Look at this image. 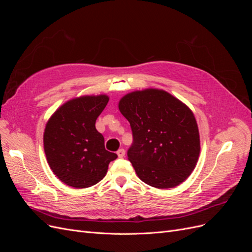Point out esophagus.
Wrapping results in <instances>:
<instances>
[{"instance_id": "obj_1", "label": "esophagus", "mask_w": 252, "mask_h": 252, "mask_svg": "<svg viewBox=\"0 0 252 252\" xmlns=\"http://www.w3.org/2000/svg\"><path fill=\"white\" fill-rule=\"evenodd\" d=\"M117 154H118L119 158H124V157H125V149H123V148L119 149Z\"/></svg>"}]
</instances>
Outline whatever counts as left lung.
Here are the masks:
<instances>
[{"mask_svg":"<svg viewBox=\"0 0 252 252\" xmlns=\"http://www.w3.org/2000/svg\"><path fill=\"white\" fill-rule=\"evenodd\" d=\"M130 123L133 142L127 151L138 177L156 188H172L194 169L200 135L192 111L164 90L128 94L119 103Z\"/></svg>","mask_w":252,"mask_h":252,"instance_id":"obj_1","label":"left lung"}]
</instances>
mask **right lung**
Listing matches in <instances>:
<instances>
[{
  "label": "right lung",
  "instance_id": "right-lung-1",
  "mask_svg": "<svg viewBox=\"0 0 252 252\" xmlns=\"http://www.w3.org/2000/svg\"><path fill=\"white\" fill-rule=\"evenodd\" d=\"M109 101L107 95L81 96L52 114L44 132V150L51 170L66 185L87 188L103 180L118 158L105 149L95 121Z\"/></svg>",
  "mask_w": 252,
  "mask_h": 252
}]
</instances>
